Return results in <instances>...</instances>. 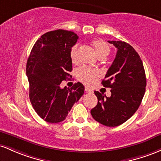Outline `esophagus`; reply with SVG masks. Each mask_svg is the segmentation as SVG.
I'll return each instance as SVG.
<instances>
[{"label": "esophagus", "instance_id": "esophagus-1", "mask_svg": "<svg viewBox=\"0 0 161 161\" xmlns=\"http://www.w3.org/2000/svg\"><path fill=\"white\" fill-rule=\"evenodd\" d=\"M85 91L87 92V93H93V90L90 89V88L88 87V86H85Z\"/></svg>", "mask_w": 161, "mask_h": 161}]
</instances>
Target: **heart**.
<instances>
[{
  "mask_svg": "<svg viewBox=\"0 0 161 161\" xmlns=\"http://www.w3.org/2000/svg\"><path fill=\"white\" fill-rule=\"evenodd\" d=\"M92 46L94 48L96 54L100 58H105L109 54L110 48L109 45L103 39H95L92 42ZM80 46L76 44L71 48L70 52V57L72 62L76 63L78 61ZM99 77V72L94 69L82 66L77 71V77L79 80L86 85H90L94 82L95 79Z\"/></svg>",
  "mask_w": 161,
  "mask_h": 161,
  "instance_id": "1",
  "label": "heart"
}]
</instances>
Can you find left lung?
Segmentation results:
<instances>
[{"instance_id": "left-lung-1", "label": "left lung", "mask_w": 161, "mask_h": 161, "mask_svg": "<svg viewBox=\"0 0 161 161\" xmlns=\"http://www.w3.org/2000/svg\"><path fill=\"white\" fill-rule=\"evenodd\" d=\"M109 42L115 46L117 53L102 84L111 88V97L94 91L98 103L90 113L100 124L115 127L126 122L138 109L147 81L143 63L135 48L122 41Z\"/></svg>"}]
</instances>
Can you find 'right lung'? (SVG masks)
Listing matches in <instances>:
<instances>
[{
	"instance_id": "add662e5",
	"label": "right lung",
	"mask_w": 161,
	"mask_h": 161,
	"mask_svg": "<svg viewBox=\"0 0 161 161\" xmlns=\"http://www.w3.org/2000/svg\"><path fill=\"white\" fill-rule=\"evenodd\" d=\"M77 39V34L68 30L46 32L36 42L27 60L30 102L37 114L49 123L65 119L84 93L80 82L71 88L60 87L63 80L72 77L70 52Z\"/></svg>"
}]
</instances>
